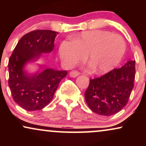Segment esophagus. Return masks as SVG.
<instances>
[{
    "instance_id": "34e87169",
    "label": "esophagus",
    "mask_w": 146,
    "mask_h": 146,
    "mask_svg": "<svg viewBox=\"0 0 146 146\" xmlns=\"http://www.w3.org/2000/svg\"><path fill=\"white\" fill-rule=\"evenodd\" d=\"M79 75H80V73L77 71H72L70 72L69 73V75L72 77V78H76V77H78Z\"/></svg>"
}]
</instances>
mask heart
Here are the masks:
<instances>
[{
    "instance_id": "b5f03b06",
    "label": "heart",
    "mask_w": 146,
    "mask_h": 146,
    "mask_svg": "<svg viewBox=\"0 0 146 146\" xmlns=\"http://www.w3.org/2000/svg\"><path fill=\"white\" fill-rule=\"evenodd\" d=\"M125 43L123 38L107 31H84L64 41L60 46V56L67 66L86 60L95 73L104 74L115 68L124 56Z\"/></svg>"
}]
</instances>
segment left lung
<instances>
[{
	"mask_svg": "<svg viewBox=\"0 0 146 146\" xmlns=\"http://www.w3.org/2000/svg\"><path fill=\"white\" fill-rule=\"evenodd\" d=\"M135 77V60H130L120 68H115L100 78L90 79L85 91L87 105L100 115L117 113L128 103Z\"/></svg>",
	"mask_w": 146,
	"mask_h": 146,
	"instance_id": "1",
	"label": "left lung"
}]
</instances>
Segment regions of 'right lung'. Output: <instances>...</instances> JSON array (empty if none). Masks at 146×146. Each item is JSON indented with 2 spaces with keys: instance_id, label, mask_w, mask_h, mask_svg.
I'll return each instance as SVG.
<instances>
[{
  "instance_id": "right-lung-1",
  "label": "right lung",
  "mask_w": 146,
  "mask_h": 146,
  "mask_svg": "<svg viewBox=\"0 0 146 146\" xmlns=\"http://www.w3.org/2000/svg\"><path fill=\"white\" fill-rule=\"evenodd\" d=\"M58 32L35 30L18 41L8 63L9 86L14 100L28 111L42 109L49 104L66 71L45 68L29 74L24 70L26 64L38 60L42 53H51ZM42 66L43 69L45 68Z\"/></svg>"
}]
</instances>
